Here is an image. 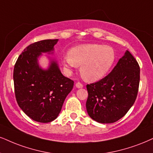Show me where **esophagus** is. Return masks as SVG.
<instances>
[{"mask_svg":"<svg viewBox=\"0 0 153 153\" xmlns=\"http://www.w3.org/2000/svg\"><path fill=\"white\" fill-rule=\"evenodd\" d=\"M76 87L78 88H82L83 87V84L80 82H77V83H76Z\"/></svg>","mask_w":153,"mask_h":153,"instance_id":"34e87169","label":"esophagus"}]
</instances>
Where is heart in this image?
Returning <instances> with one entry per match:
<instances>
[{
    "mask_svg": "<svg viewBox=\"0 0 153 153\" xmlns=\"http://www.w3.org/2000/svg\"><path fill=\"white\" fill-rule=\"evenodd\" d=\"M114 48L99 44H86L75 46L69 51V55L62 58V63L67 71L81 66L83 78L91 82L103 79L116 61Z\"/></svg>",
    "mask_w": 153,
    "mask_h": 153,
    "instance_id": "1",
    "label": "heart"
}]
</instances>
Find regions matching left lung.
Returning a JSON list of instances; mask_svg holds the SVG:
<instances>
[{
    "label": "left lung",
    "instance_id": "obj_1",
    "mask_svg": "<svg viewBox=\"0 0 153 153\" xmlns=\"http://www.w3.org/2000/svg\"><path fill=\"white\" fill-rule=\"evenodd\" d=\"M139 83L140 67L126 50L111 73L86 85L88 116L101 123H112L120 119L135 103Z\"/></svg>",
    "mask_w": 153,
    "mask_h": 153
}]
</instances>
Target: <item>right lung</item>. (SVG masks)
<instances>
[{
	"label": "right lung",
	"instance_id": "obj_1",
	"mask_svg": "<svg viewBox=\"0 0 153 153\" xmlns=\"http://www.w3.org/2000/svg\"><path fill=\"white\" fill-rule=\"evenodd\" d=\"M58 39H45L30 45L18 56L13 71L15 94L20 108L39 123L57 118L74 82L62 74L57 62L49 57L48 69L39 66L42 53L53 54Z\"/></svg>",
	"mask_w": 153,
	"mask_h": 153
}]
</instances>
